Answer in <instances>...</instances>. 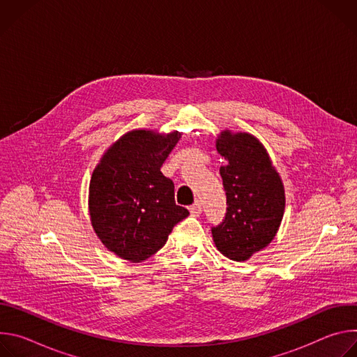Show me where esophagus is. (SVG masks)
Segmentation results:
<instances>
[{"label":"esophagus","mask_w":357,"mask_h":357,"mask_svg":"<svg viewBox=\"0 0 357 357\" xmlns=\"http://www.w3.org/2000/svg\"><path fill=\"white\" fill-rule=\"evenodd\" d=\"M189 212H190V215H193V216H199L200 213H202V203L197 200V202H195L193 205L189 208Z\"/></svg>","instance_id":"1"}]
</instances>
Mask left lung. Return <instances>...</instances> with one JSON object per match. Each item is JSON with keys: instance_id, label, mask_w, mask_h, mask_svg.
I'll return each mask as SVG.
<instances>
[{"instance_id": "obj_1", "label": "left lung", "mask_w": 357, "mask_h": 357, "mask_svg": "<svg viewBox=\"0 0 357 357\" xmlns=\"http://www.w3.org/2000/svg\"><path fill=\"white\" fill-rule=\"evenodd\" d=\"M216 148L227 161L220 168L227 208L225 219L212 226V236L223 256L245 261L274 238L285 208L284 186L252 135L223 131Z\"/></svg>"}]
</instances>
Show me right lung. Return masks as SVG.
<instances>
[{
	"label": "right lung",
	"instance_id": "obj_1",
	"mask_svg": "<svg viewBox=\"0 0 357 357\" xmlns=\"http://www.w3.org/2000/svg\"><path fill=\"white\" fill-rule=\"evenodd\" d=\"M135 130L101 158L90 181L89 208L94 231L110 251L139 263L155 254L188 209L176 205L174 182L161 167L179 141Z\"/></svg>",
	"mask_w": 357,
	"mask_h": 357
}]
</instances>
